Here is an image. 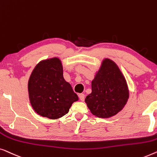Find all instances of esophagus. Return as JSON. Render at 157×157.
<instances>
[{"mask_svg": "<svg viewBox=\"0 0 157 157\" xmlns=\"http://www.w3.org/2000/svg\"><path fill=\"white\" fill-rule=\"evenodd\" d=\"M79 100L83 101L84 100H85V94H82V93L79 94Z\"/></svg>", "mask_w": 157, "mask_h": 157, "instance_id": "1", "label": "esophagus"}]
</instances>
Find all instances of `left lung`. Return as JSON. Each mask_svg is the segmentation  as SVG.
<instances>
[{"instance_id":"left-lung-1","label":"left lung","mask_w":157,"mask_h":157,"mask_svg":"<svg viewBox=\"0 0 157 157\" xmlns=\"http://www.w3.org/2000/svg\"><path fill=\"white\" fill-rule=\"evenodd\" d=\"M129 97L126 79L118 65L104 58L92 81V92L85 101L93 115L110 118L122 111Z\"/></svg>"}]
</instances>
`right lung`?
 <instances>
[{
  "instance_id": "add662e5",
  "label": "right lung",
  "mask_w": 157,
  "mask_h": 157,
  "mask_svg": "<svg viewBox=\"0 0 157 157\" xmlns=\"http://www.w3.org/2000/svg\"><path fill=\"white\" fill-rule=\"evenodd\" d=\"M28 97L38 115L57 120L68 113L79 98L63 78L60 59L50 57L40 61L31 72L28 83Z\"/></svg>"
}]
</instances>
